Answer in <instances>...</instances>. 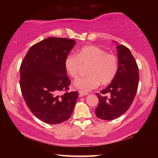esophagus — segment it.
Listing matches in <instances>:
<instances>
[{"label": "esophagus", "mask_w": 158, "mask_h": 158, "mask_svg": "<svg viewBox=\"0 0 158 158\" xmlns=\"http://www.w3.org/2000/svg\"><path fill=\"white\" fill-rule=\"evenodd\" d=\"M79 96H80V97L88 95V93H87V92H82V91H81V90H79Z\"/></svg>", "instance_id": "esophagus-1"}]
</instances>
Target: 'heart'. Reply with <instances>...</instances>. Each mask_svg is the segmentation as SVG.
<instances>
[{
	"mask_svg": "<svg viewBox=\"0 0 158 158\" xmlns=\"http://www.w3.org/2000/svg\"><path fill=\"white\" fill-rule=\"evenodd\" d=\"M82 65H89L87 70L88 76L77 79L73 86L84 92L97 88L100 83L102 85L110 83L118 69L117 56L95 46L82 47L77 54L70 53L64 61L66 72L74 79L79 76Z\"/></svg>",
	"mask_w": 158,
	"mask_h": 158,
	"instance_id": "obj_1",
	"label": "heart"
}]
</instances>
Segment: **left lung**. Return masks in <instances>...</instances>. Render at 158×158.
<instances>
[{
    "mask_svg": "<svg viewBox=\"0 0 158 158\" xmlns=\"http://www.w3.org/2000/svg\"><path fill=\"white\" fill-rule=\"evenodd\" d=\"M117 48V73L101 94H96L99 101L95 109L96 116L106 120L117 118L127 111L134 101L138 86L139 72L135 57L126 46L119 45Z\"/></svg>",
    "mask_w": 158,
    "mask_h": 158,
    "instance_id": "obj_1",
    "label": "left lung"
}]
</instances>
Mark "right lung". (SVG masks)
<instances>
[{"mask_svg":"<svg viewBox=\"0 0 158 158\" xmlns=\"http://www.w3.org/2000/svg\"><path fill=\"white\" fill-rule=\"evenodd\" d=\"M76 44L71 39L47 38L29 49L20 65L24 101L32 114L45 123H62L73 111L79 94L67 92L70 80L64 61ZM62 91L65 93L61 95Z\"/></svg>","mask_w":158,"mask_h":158,"instance_id":"add662e5","label":"right lung"}]
</instances>
